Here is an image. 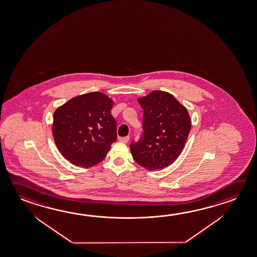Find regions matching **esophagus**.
<instances>
[{
	"mask_svg": "<svg viewBox=\"0 0 257 257\" xmlns=\"http://www.w3.org/2000/svg\"><path fill=\"white\" fill-rule=\"evenodd\" d=\"M129 140H130L129 136H126V137H120V138H119V141L124 143V144H127V143L129 142Z\"/></svg>",
	"mask_w": 257,
	"mask_h": 257,
	"instance_id": "obj_1",
	"label": "esophagus"
}]
</instances>
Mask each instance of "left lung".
I'll return each instance as SVG.
<instances>
[{
	"instance_id": "8db88e82",
	"label": "left lung",
	"mask_w": 257,
	"mask_h": 257,
	"mask_svg": "<svg viewBox=\"0 0 257 257\" xmlns=\"http://www.w3.org/2000/svg\"><path fill=\"white\" fill-rule=\"evenodd\" d=\"M144 109L142 139L132 143L131 153L140 166L162 170L175 162L184 149L191 119L183 104L165 91L154 90L138 98Z\"/></svg>"
}]
</instances>
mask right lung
I'll return each instance as SVG.
<instances>
[{
	"label": "right lung",
	"mask_w": 257,
	"mask_h": 257,
	"mask_svg": "<svg viewBox=\"0 0 257 257\" xmlns=\"http://www.w3.org/2000/svg\"><path fill=\"white\" fill-rule=\"evenodd\" d=\"M113 101L101 92L77 95L56 109L52 135L60 153L74 165L90 168L104 160L116 140Z\"/></svg>",
	"instance_id": "right-lung-1"
}]
</instances>
